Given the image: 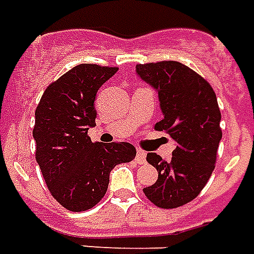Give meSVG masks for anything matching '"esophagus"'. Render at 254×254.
<instances>
[{
  "instance_id": "34e87169",
  "label": "esophagus",
  "mask_w": 254,
  "mask_h": 254,
  "mask_svg": "<svg viewBox=\"0 0 254 254\" xmlns=\"http://www.w3.org/2000/svg\"><path fill=\"white\" fill-rule=\"evenodd\" d=\"M135 160L138 164H144L146 161V153L144 150H141V149H137V156H135Z\"/></svg>"
}]
</instances>
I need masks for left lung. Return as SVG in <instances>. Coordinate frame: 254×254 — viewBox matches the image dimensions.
<instances>
[{
    "mask_svg": "<svg viewBox=\"0 0 254 254\" xmlns=\"http://www.w3.org/2000/svg\"><path fill=\"white\" fill-rule=\"evenodd\" d=\"M135 69L158 93L164 119L154 129L176 141L170 161L146 154L158 179L144 193L158 208H179L200 194L214 170L222 137L217 97L208 81L177 61L140 64Z\"/></svg>",
    "mask_w": 254,
    "mask_h": 254,
    "instance_id": "8db88e82",
    "label": "left lung"
}]
</instances>
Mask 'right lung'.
<instances>
[{
  "label": "right lung",
  "mask_w": 254,
  "mask_h": 254,
  "mask_svg": "<svg viewBox=\"0 0 254 254\" xmlns=\"http://www.w3.org/2000/svg\"><path fill=\"white\" fill-rule=\"evenodd\" d=\"M119 67L80 64L46 88L36 109V160L49 191L64 208L84 212L105 196L114 166L135 157L129 142H92L98 89Z\"/></svg>",
  "instance_id": "obj_1"
}]
</instances>
